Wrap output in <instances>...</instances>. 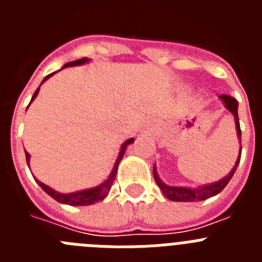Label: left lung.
<instances>
[{
  "mask_svg": "<svg viewBox=\"0 0 262 262\" xmlns=\"http://www.w3.org/2000/svg\"><path fill=\"white\" fill-rule=\"evenodd\" d=\"M221 101L223 102L224 107L230 111L231 114L235 118V124H236V134H237V138H239V142L242 143V129H240V122H239V115H237V101H236L233 97L227 96V94H222L219 96ZM240 157H242V147H240L239 156L236 159V163L233 165V168L231 169V172L227 176H224L222 180L216 182H211V184L201 185L198 187H190V186H170V185H166L165 182L161 181V178L157 174L156 165H154V177L156 184L159 185V187L161 189L164 195L170 201H174V202H198V201H205L209 200L211 196L216 195V194L221 193L224 187L227 186V184L230 182V180L232 178V176L235 174L236 168L240 163Z\"/></svg>",
  "mask_w": 262,
  "mask_h": 262,
  "instance_id": "1",
  "label": "left lung"
}]
</instances>
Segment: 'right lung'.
<instances>
[{"mask_svg":"<svg viewBox=\"0 0 262 262\" xmlns=\"http://www.w3.org/2000/svg\"><path fill=\"white\" fill-rule=\"evenodd\" d=\"M90 60L88 59V57H84V59H78V60H75V61H71V62H67V64H64V67H62L61 69L64 68H68V67H75V66H82V64H86V62H89ZM56 73V72H53V73H50L48 76H46L45 80L41 81V84H45L46 81L48 80V78L51 77V76H53ZM40 84V86H41ZM40 86L38 88V89L35 90V93H34V96H32L31 101H30V103L34 101V99L36 98V96H38L39 93V89H40ZM29 103V106H30ZM27 106V107H29ZM134 140L135 139L134 138H129L128 140H126V142L122 144V147H120V151H119V155H118L117 157V161H115L114 166H113V170H111L110 176L107 177V180H105V181L102 182V184H99L98 186H94V187H90V189H84V190H78V191H73V193H59V191L53 190L52 187H50L48 185L43 184V182H40L39 180H36L35 177V181L38 182L39 186L43 189V190L46 191V193L48 194L50 196H52L53 200L57 201L59 203H62V205H69V206H88V205H93V203L98 202V201H102L105 200L106 195L108 194V190H110L111 185H113V182H114L115 180V176H117V170H118V165H119L120 160L123 159L124 156V152H126L127 147H128L129 144H133ZM25 154H26V161H27V165H29L30 168V154L29 152L25 151Z\"/></svg>","mask_w":262,"mask_h":262,"instance_id":"add662e5","label":"right lung"}]
</instances>
